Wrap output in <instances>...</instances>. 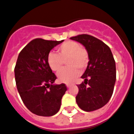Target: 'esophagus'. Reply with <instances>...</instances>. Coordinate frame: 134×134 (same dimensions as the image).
<instances>
[{"label":"esophagus","instance_id":"esophagus-1","mask_svg":"<svg viewBox=\"0 0 134 134\" xmlns=\"http://www.w3.org/2000/svg\"><path fill=\"white\" fill-rule=\"evenodd\" d=\"M66 86H67V88H70V87H71V85H70V84H68V83H67V84H66Z\"/></svg>","mask_w":134,"mask_h":134}]
</instances>
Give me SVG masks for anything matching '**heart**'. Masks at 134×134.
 Returning <instances> with one entry per match:
<instances>
[{"label": "heart", "instance_id": "obj_1", "mask_svg": "<svg viewBox=\"0 0 134 134\" xmlns=\"http://www.w3.org/2000/svg\"><path fill=\"white\" fill-rule=\"evenodd\" d=\"M67 57L66 64L70 67L63 68L57 74L59 82H72L80 74L78 68H83L88 62V54L78 42L66 41L57 49V54L50 52L47 55V63L53 72H58L63 65V60Z\"/></svg>", "mask_w": 134, "mask_h": 134}]
</instances>
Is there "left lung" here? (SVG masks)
<instances>
[{"label": "left lung", "mask_w": 134, "mask_h": 134, "mask_svg": "<svg viewBox=\"0 0 134 134\" xmlns=\"http://www.w3.org/2000/svg\"><path fill=\"white\" fill-rule=\"evenodd\" d=\"M70 39L82 44L87 49L88 65L77 85V105L85 111L99 109L107 104L112 96L116 82V64L111 49L102 40L87 34Z\"/></svg>", "instance_id": "8db88e82"}]
</instances>
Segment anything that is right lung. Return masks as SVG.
<instances>
[{"label":"right lung","mask_w":134,"mask_h":134,"mask_svg":"<svg viewBox=\"0 0 134 134\" xmlns=\"http://www.w3.org/2000/svg\"><path fill=\"white\" fill-rule=\"evenodd\" d=\"M63 42L32 40L20 52L15 67V78L21 99L35 114L51 116L59 111L64 84L53 85L57 77L47 63L50 50Z\"/></svg>","instance_id":"obj_1"}]
</instances>
